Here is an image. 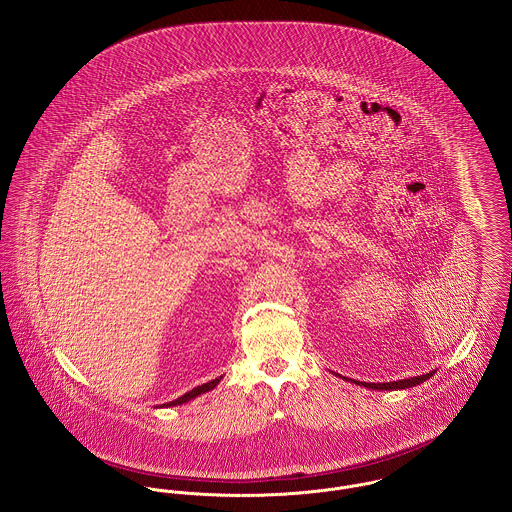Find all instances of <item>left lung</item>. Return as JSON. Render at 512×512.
Instances as JSON below:
<instances>
[{"instance_id":"left-lung-1","label":"left lung","mask_w":512,"mask_h":512,"mask_svg":"<svg viewBox=\"0 0 512 512\" xmlns=\"http://www.w3.org/2000/svg\"><path fill=\"white\" fill-rule=\"evenodd\" d=\"M435 371H429L425 375H418V377H410V379H400V381H391V383H360V381H354L356 385L365 387V389H375V391H398V389H410V387H416L423 381H427L429 377H433Z\"/></svg>"}]
</instances>
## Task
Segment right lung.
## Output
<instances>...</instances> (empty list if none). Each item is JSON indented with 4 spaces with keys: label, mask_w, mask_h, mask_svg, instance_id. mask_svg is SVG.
<instances>
[{
    "label": "right lung",
    "mask_w": 512,
    "mask_h": 512,
    "mask_svg": "<svg viewBox=\"0 0 512 512\" xmlns=\"http://www.w3.org/2000/svg\"><path fill=\"white\" fill-rule=\"evenodd\" d=\"M220 379L222 377H218V379H212L209 383H205V385H201V387H195L193 391L185 392L183 396L180 398H176V400H172V402H168V404H162L160 408H170V406H180V404H185V402H189V400H193V398H197L199 394H205V392L212 391L218 383H220Z\"/></svg>",
    "instance_id": "1"
}]
</instances>
